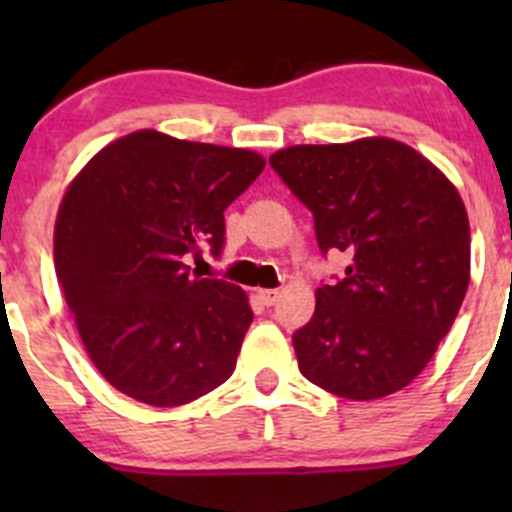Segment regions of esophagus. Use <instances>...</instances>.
<instances>
[{"label": "esophagus", "mask_w": 512, "mask_h": 512, "mask_svg": "<svg viewBox=\"0 0 512 512\" xmlns=\"http://www.w3.org/2000/svg\"><path fill=\"white\" fill-rule=\"evenodd\" d=\"M257 297H260L262 304H275L277 299H280V289H257Z\"/></svg>", "instance_id": "obj_1"}]
</instances>
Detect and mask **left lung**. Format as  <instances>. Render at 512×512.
<instances>
[{
  "mask_svg": "<svg viewBox=\"0 0 512 512\" xmlns=\"http://www.w3.org/2000/svg\"><path fill=\"white\" fill-rule=\"evenodd\" d=\"M270 165L312 210L322 252L347 277L317 289L292 337L299 371L329 394L374 401L426 369L471 280V227L456 185L406 143L369 136L289 146Z\"/></svg>",
  "mask_w": 512,
  "mask_h": 512,
  "instance_id": "obj_1",
  "label": "left lung"
}]
</instances>
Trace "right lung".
I'll use <instances>...</instances> for the list:
<instances>
[{
  "mask_svg": "<svg viewBox=\"0 0 512 512\" xmlns=\"http://www.w3.org/2000/svg\"><path fill=\"white\" fill-rule=\"evenodd\" d=\"M265 158L143 128L76 173L54 225V267L86 354L148 406H183L235 371L252 322L247 294L190 275L200 242L218 255L225 208Z\"/></svg>",
  "mask_w": 512,
  "mask_h": 512,
  "instance_id": "right-lung-1",
  "label": "right lung"
}]
</instances>
